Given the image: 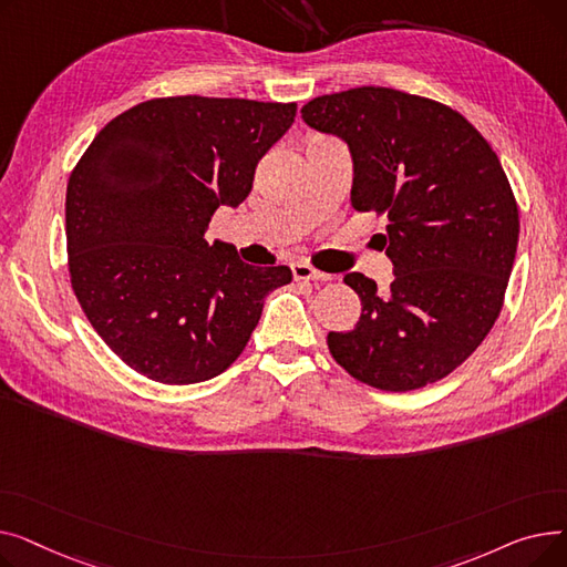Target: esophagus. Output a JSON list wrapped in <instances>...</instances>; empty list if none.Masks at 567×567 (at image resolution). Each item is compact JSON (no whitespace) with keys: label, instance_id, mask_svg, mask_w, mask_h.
Returning a JSON list of instances; mask_svg holds the SVG:
<instances>
[{"label":"esophagus","instance_id":"esophagus-1","mask_svg":"<svg viewBox=\"0 0 567 567\" xmlns=\"http://www.w3.org/2000/svg\"><path fill=\"white\" fill-rule=\"evenodd\" d=\"M291 274L293 280H315V282H326V280H333V276L329 274H321L317 268H312L310 264H291Z\"/></svg>","mask_w":567,"mask_h":567}]
</instances>
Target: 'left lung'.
<instances>
[{
	"mask_svg": "<svg viewBox=\"0 0 567 567\" xmlns=\"http://www.w3.org/2000/svg\"><path fill=\"white\" fill-rule=\"evenodd\" d=\"M351 154L355 212L385 214L391 289L347 274L363 312L329 333L333 359L381 391L423 389L478 349L501 312L519 212L498 156L466 118L389 86H359L301 107Z\"/></svg>",
	"mask_w": 567,
	"mask_h": 567,
	"instance_id": "8db88e82",
	"label": "left lung"
}]
</instances>
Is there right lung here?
<instances>
[{
    "label": "right lung",
    "instance_id": "1",
    "mask_svg": "<svg viewBox=\"0 0 567 567\" xmlns=\"http://www.w3.org/2000/svg\"><path fill=\"white\" fill-rule=\"evenodd\" d=\"M296 103L172 96L140 103L89 144L66 188L71 285L103 342L169 385L214 379L250 340L289 266H250L206 241L252 190Z\"/></svg>",
    "mask_w": 567,
    "mask_h": 567
}]
</instances>
